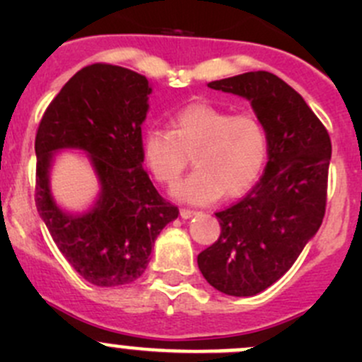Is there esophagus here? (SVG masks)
<instances>
[{"instance_id":"34e87169","label":"esophagus","mask_w":362,"mask_h":362,"mask_svg":"<svg viewBox=\"0 0 362 362\" xmlns=\"http://www.w3.org/2000/svg\"><path fill=\"white\" fill-rule=\"evenodd\" d=\"M196 214H198V211L189 210V208H182V210H180V217L182 218H191L192 215H196Z\"/></svg>"}]
</instances>
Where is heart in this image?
I'll return each mask as SVG.
<instances>
[{"label":"heart","instance_id":"heart-1","mask_svg":"<svg viewBox=\"0 0 362 362\" xmlns=\"http://www.w3.org/2000/svg\"><path fill=\"white\" fill-rule=\"evenodd\" d=\"M154 178L173 185L189 164L198 170L175 189L196 204L238 198L259 180L268 159V134L252 113H231L210 103H191L171 119L170 129H148L141 141Z\"/></svg>","mask_w":362,"mask_h":362}]
</instances>
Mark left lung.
Wrapping results in <instances>:
<instances>
[{
	"label": "left lung",
	"mask_w": 362,
	"mask_h": 362,
	"mask_svg": "<svg viewBox=\"0 0 362 362\" xmlns=\"http://www.w3.org/2000/svg\"><path fill=\"white\" fill-rule=\"evenodd\" d=\"M247 98L268 134V163L243 199L215 217L221 236L198 255L199 272L228 296H255L275 284L322 224L331 140L289 83L249 71L208 83Z\"/></svg>",
	"instance_id": "8db88e82"
}]
</instances>
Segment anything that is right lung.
I'll return each instance as SVG.
<instances>
[{"instance_id":"right-lung-1","label":"right lung","mask_w":362,"mask_h":362,"mask_svg":"<svg viewBox=\"0 0 362 362\" xmlns=\"http://www.w3.org/2000/svg\"><path fill=\"white\" fill-rule=\"evenodd\" d=\"M151 93L140 73L90 64L64 83L36 131V208L61 254L93 286L140 279L158 235L178 217L141 166ZM63 148L87 151L100 180V196L86 214L63 212L49 194V163Z\"/></svg>"}]
</instances>
